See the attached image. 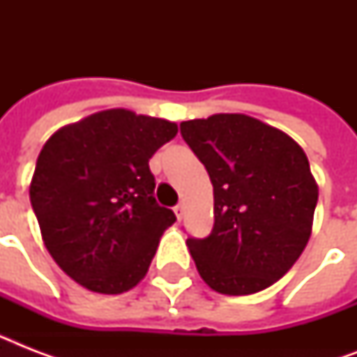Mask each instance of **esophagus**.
Here are the masks:
<instances>
[{"mask_svg":"<svg viewBox=\"0 0 357 357\" xmlns=\"http://www.w3.org/2000/svg\"><path fill=\"white\" fill-rule=\"evenodd\" d=\"M174 215H176V218H178V220H181V217H183V206L174 207Z\"/></svg>","mask_w":357,"mask_h":357,"instance_id":"1","label":"esophagus"}]
</instances>
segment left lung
<instances>
[{
	"mask_svg": "<svg viewBox=\"0 0 357 357\" xmlns=\"http://www.w3.org/2000/svg\"><path fill=\"white\" fill-rule=\"evenodd\" d=\"M213 183L215 226L187 238L202 280L220 294L271 287L311 237L319 185L304 150L282 129L241 113L181 122Z\"/></svg>",
	"mask_w": 357,
	"mask_h": 357,
	"instance_id": "left-lung-1",
	"label": "left lung"
}]
</instances>
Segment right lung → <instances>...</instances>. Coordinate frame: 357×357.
<instances>
[{"instance_id":"obj_1","label":"right lung","mask_w":357,"mask_h":357,"mask_svg":"<svg viewBox=\"0 0 357 357\" xmlns=\"http://www.w3.org/2000/svg\"><path fill=\"white\" fill-rule=\"evenodd\" d=\"M178 123L107 109L46 140L29 185L42 241L92 293L120 294L146 276L176 215L157 206L148 161Z\"/></svg>"}]
</instances>
